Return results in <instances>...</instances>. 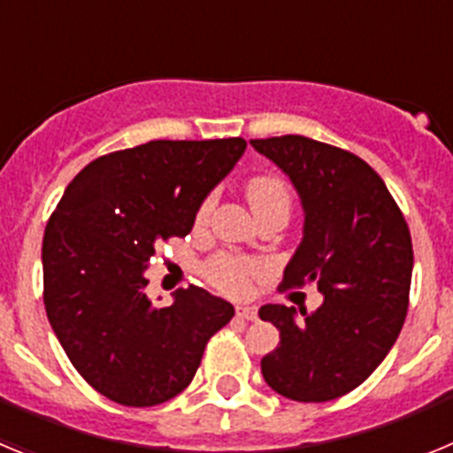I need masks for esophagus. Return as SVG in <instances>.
<instances>
[{
    "label": "esophagus",
    "instance_id": "esophagus-1",
    "mask_svg": "<svg viewBox=\"0 0 453 453\" xmlns=\"http://www.w3.org/2000/svg\"><path fill=\"white\" fill-rule=\"evenodd\" d=\"M235 311H238V315L242 319H251V322H254V319H258V311H256L254 306H238Z\"/></svg>",
    "mask_w": 453,
    "mask_h": 453
}]
</instances>
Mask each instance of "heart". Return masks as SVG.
Wrapping results in <instances>:
<instances>
[{"label":"heart","instance_id":"1","mask_svg":"<svg viewBox=\"0 0 453 453\" xmlns=\"http://www.w3.org/2000/svg\"><path fill=\"white\" fill-rule=\"evenodd\" d=\"M247 202H250L251 211L256 215L270 208H288L290 206V190L288 183L281 177H256L247 183ZM213 211V197L203 199L202 206L197 208V224H203ZM265 272V263L250 258V256L229 254H215L211 261L206 263V276L208 281L213 283L219 290L229 292V295H242L250 288V281L254 276Z\"/></svg>","mask_w":453,"mask_h":453}]
</instances>
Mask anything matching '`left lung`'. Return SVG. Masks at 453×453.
<instances>
[{
  "mask_svg": "<svg viewBox=\"0 0 453 453\" xmlns=\"http://www.w3.org/2000/svg\"><path fill=\"white\" fill-rule=\"evenodd\" d=\"M281 167L303 206V238L281 290L318 283L322 306L258 315L281 342L261 361L267 386L295 402H331L381 365L403 326L413 272L411 231L383 179L363 158L303 135L251 140ZM302 311V308H299Z\"/></svg>",
  "mask_w": 453,
  "mask_h": 453,
  "instance_id": "8db88e82",
  "label": "left lung"
}]
</instances>
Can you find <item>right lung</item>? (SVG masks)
<instances>
[{"label": "right lung", "mask_w": 453, "mask_h": 453, "mask_svg": "<svg viewBox=\"0 0 453 453\" xmlns=\"http://www.w3.org/2000/svg\"><path fill=\"white\" fill-rule=\"evenodd\" d=\"M242 138L151 140L88 163L42 238L45 311L72 365L122 406H156L190 386L234 306L203 288L147 299L156 247L186 238L206 195L245 154Z\"/></svg>", "instance_id": "obj_1"}]
</instances>
